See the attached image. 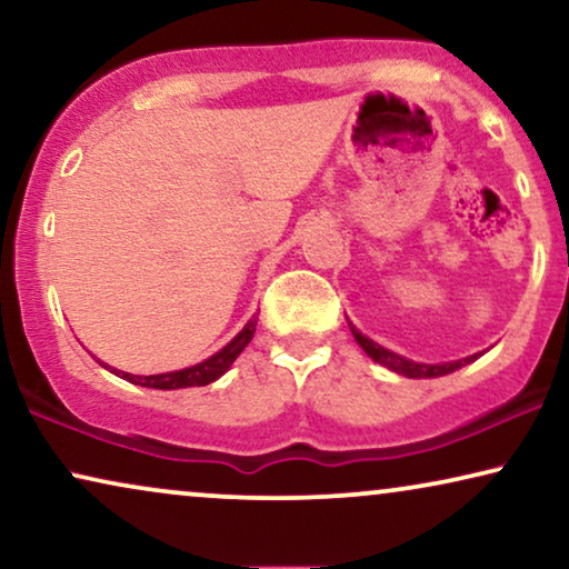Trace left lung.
Masks as SVG:
<instances>
[{"mask_svg": "<svg viewBox=\"0 0 569 569\" xmlns=\"http://www.w3.org/2000/svg\"><path fill=\"white\" fill-rule=\"evenodd\" d=\"M347 323H349V331H352L355 341L365 349V355H368L370 360L380 362V365H383V368H388V370L399 372V376H403V378H440V376H448V372H453V370H458V368H463V365L473 362V360H477V357L481 355V352H479V355L463 357V360H456V362H440V365L415 362V360H407V357H401V355L391 352V349L380 347L378 341L368 339V337H365V333H360V331L355 329L352 321H347Z\"/></svg>", "mask_w": 569, "mask_h": 569, "instance_id": "left-lung-1", "label": "left lung"}]
</instances>
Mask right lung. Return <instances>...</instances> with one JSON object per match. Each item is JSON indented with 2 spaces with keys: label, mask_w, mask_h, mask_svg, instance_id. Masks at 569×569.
<instances>
[{
  "label": "right lung",
  "mask_w": 569,
  "mask_h": 569,
  "mask_svg": "<svg viewBox=\"0 0 569 569\" xmlns=\"http://www.w3.org/2000/svg\"><path fill=\"white\" fill-rule=\"evenodd\" d=\"M253 331H256V316L243 326V329L238 331V337H232L228 345L220 349V352L207 357L204 362L191 365V368L173 370V372H160V376H131V372H123V370H116V368L111 372H116V376L123 378V380H129V383L144 386V388H158V391H176V388L209 386L230 370V365L238 360V355L243 352V349L248 347V341L253 339ZM106 368H108V365H106Z\"/></svg>",
  "instance_id": "right-lung-1"
}]
</instances>
